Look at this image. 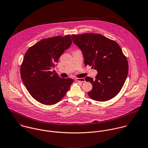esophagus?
Segmentation results:
<instances>
[{"label": "esophagus", "instance_id": "34e87169", "mask_svg": "<svg viewBox=\"0 0 148 148\" xmlns=\"http://www.w3.org/2000/svg\"><path fill=\"white\" fill-rule=\"evenodd\" d=\"M78 82H85V79L83 78H76L75 79Z\"/></svg>", "mask_w": 148, "mask_h": 148}]
</instances>
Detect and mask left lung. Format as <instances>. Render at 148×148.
Returning a JSON list of instances; mask_svg holds the SVG:
<instances>
[{
	"mask_svg": "<svg viewBox=\"0 0 148 148\" xmlns=\"http://www.w3.org/2000/svg\"><path fill=\"white\" fill-rule=\"evenodd\" d=\"M71 38L82 50L85 66L98 71L94 79L88 77L85 79L92 84L89 97L99 101L114 98L121 91L128 73V61L120 47L100 34H72Z\"/></svg>",
	"mask_w": 148,
	"mask_h": 148,
	"instance_id": "8db88e82",
	"label": "left lung"
}]
</instances>
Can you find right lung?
<instances>
[{
    "label": "right lung",
    "mask_w": 148,
    "mask_h": 148,
    "mask_svg": "<svg viewBox=\"0 0 148 148\" xmlns=\"http://www.w3.org/2000/svg\"><path fill=\"white\" fill-rule=\"evenodd\" d=\"M70 34L44 38L25 53L20 67V75L31 95L45 105L54 104L66 95L73 79L61 78L54 71L60 57L71 45Z\"/></svg>",
    "instance_id": "add662e5"
}]
</instances>
